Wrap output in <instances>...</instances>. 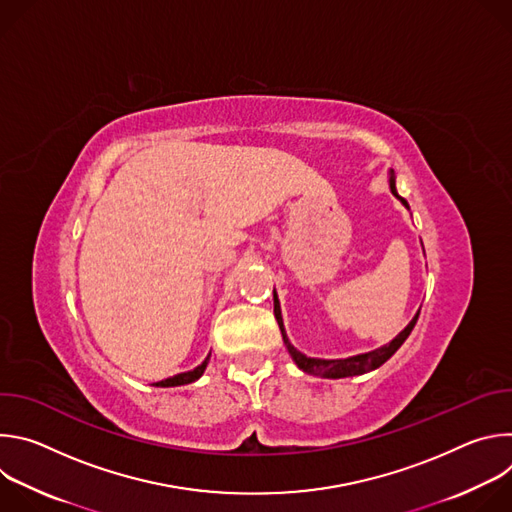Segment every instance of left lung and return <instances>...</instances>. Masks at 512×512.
<instances>
[{
    "label": "left lung",
    "instance_id": "8db88e82",
    "mask_svg": "<svg viewBox=\"0 0 512 512\" xmlns=\"http://www.w3.org/2000/svg\"><path fill=\"white\" fill-rule=\"evenodd\" d=\"M389 186H391V192L407 206V200L401 198L397 194V188H395V176L391 172V178H389ZM273 314L277 318V324L281 328V336H283V342L291 354V358L296 360L298 367L304 371V373H310V375H316V377H324V379H344V377H354V375H364L369 371H375L379 369L383 362H387L397 350L399 346L407 340V336L411 334V330L415 328L417 324V318H419V312L415 314V318L409 322V326L395 338L391 340L389 344L373 350V352H367V354H356V356H350V358H340V360H324V358H310L306 354H302L300 350H296L294 346H291V342L287 340L285 336V330H283V320H281V310H279V302H277V294L273 291Z\"/></svg>",
    "mask_w": 512,
    "mask_h": 512
}]
</instances>
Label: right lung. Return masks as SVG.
Returning a JSON list of instances; mask_svg holds the SVG:
<instances>
[{
	"mask_svg": "<svg viewBox=\"0 0 512 512\" xmlns=\"http://www.w3.org/2000/svg\"><path fill=\"white\" fill-rule=\"evenodd\" d=\"M208 358H210V354L206 356V360L200 364V367H196L194 371H188V373H180V375H174V377H170V379H164V381L156 383V387H178V385H188V383L196 381V379H198V377L204 373L206 364H208Z\"/></svg>",
	"mask_w": 512,
	"mask_h": 512,
	"instance_id": "right-lung-1",
	"label": "right lung"
}]
</instances>
